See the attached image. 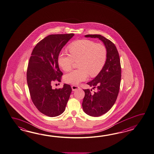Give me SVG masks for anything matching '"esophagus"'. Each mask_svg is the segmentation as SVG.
Instances as JSON below:
<instances>
[{
	"mask_svg": "<svg viewBox=\"0 0 154 154\" xmlns=\"http://www.w3.org/2000/svg\"><path fill=\"white\" fill-rule=\"evenodd\" d=\"M72 87V89L73 91H75L77 89H79L80 87L79 86H77V85H73L71 86Z\"/></svg>",
	"mask_w": 154,
	"mask_h": 154,
	"instance_id": "obj_1",
	"label": "esophagus"
}]
</instances>
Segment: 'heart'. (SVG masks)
<instances>
[{"mask_svg":"<svg viewBox=\"0 0 154 154\" xmlns=\"http://www.w3.org/2000/svg\"><path fill=\"white\" fill-rule=\"evenodd\" d=\"M69 54L62 51L57 61L63 70L68 71L72 67L74 61L77 62L79 69L71 71L65 75L64 79L68 83L77 85L88 79L89 75L94 77L102 69L106 59V47L89 40H79L69 45Z\"/></svg>","mask_w":154,"mask_h":154,"instance_id":"heart-1","label":"heart"}]
</instances>
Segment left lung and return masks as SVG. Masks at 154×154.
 I'll use <instances>...</instances> for the list:
<instances>
[{
    "label": "left lung",
    "instance_id": "obj_1",
    "mask_svg": "<svg viewBox=\"0 0 154 154\" xmlns=\"http://www.w3.org/2000/svg\"><path fill=\"white\" fill-rule=\"evenodd\" d=\"M86 38H98L106 50L105 65L99 74L87 85L96 89L92 93L89 89H83L85 96L82 107L87 114L99 116L108 112L116 101L121 81L119 55L116 46L109 40L100 35H86Z\"/></svg>",
    "mask_w": 154,
    "mask_h": 154
}]
</instances>
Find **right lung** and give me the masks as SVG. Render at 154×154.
<instances>
[{
  "label": "right lung",
  "mask_w": 154,
  "mask_h": 154,
  "mask_svg": "<svg viewBox=\"0 0 154 154\" xmlns=\"http://www.w3.org/2000/svg\"><path fill=\"white\" fill-rule=\"evenodd\" d=\"M73 36L74 34L50 35L38 42L31 53L26 72L27 85L35 106L45 116L61 114L72 92L69 85L54 89L52 84L61 82L63 73L58 66V55Z\"/></svg>",
  "instance_id": "add662e5"
}]
</instances>
